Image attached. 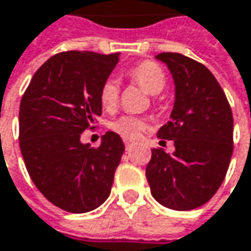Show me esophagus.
Masks as SVG:
<instances>
[{
    "mask_svg": "<svg viewBox=\"0 0 251 251\" xmlns=\"http://www.w3.org/2000/svg\"><path fill=\"white\" fill-rule=\"evenodd\" d=\"M124 142H125L126 150H129V148L133 145V141H130V139H127V138H125V139H124Z\"/></svg>",
    "mask_w": 251,
    "mask_h": 251,
    "instance_id": "34e87169",
    "label": "esophagus"
}]
</instances>
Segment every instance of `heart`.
Here are the masks:
<instances>
[{
  "instance_id": "b5f03b06",
  "label": "heart",
  "mask_w": 251,
  "mask_h": 251,
  "mask_svg": "<svg viewBox=\"0 0 251 251\" xmlns=\"http://www.w3.org/2000/svg\"><path fill=\"white\" fill-rule=\"evenodd\" d=\"M129 75L132 76L147 93L150 94H158L163 91L166 87V74L161 70L160 65L151 61H145L135 68L129 71ZM119 82L116 78L110 76L107 78L101 88H100V103L106 110H113L119 101ZM148 121L141 118V116H133V115H122L116 119H113L109 127L119 133L121 136L127 139H136L139 138L147 129H148Z\"/></svg>"
}]
</instances>
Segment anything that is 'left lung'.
Returning a JSON list of instances; mask_svg holds the SVG:
<instances>
[{"label":"left lung","mask_w":251,"mask_h":251,"mask_svg":"<svg viewBox=\"0 0 251 251\" xmlns=\"http://www.w3.org/2000/svg\"><path fill=\"white\" fill-rule=\"evenodd\" d=\"M155 58L169 67L175 81L170 121L157 132L175 142V152L154 148L145 175L158 203L190 211L205 205L226 178L232 155V113L224 90L205 65L173 52Z\"/></svg>","instance_id":"left-lung-1"}]
</instances>
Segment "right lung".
Instances as JSON below:
<instances>
[{
    "instance_id": "add662e5",
    "label": "right lung",
    "mask_w": 251,
    "mask_h": 251,
    "mask_svg": "<svg viewBox=\"0 0 251 251\" xmlns=\"http://www.w3.org/2000/svg\"><path fill=\"white\" fill-rule=\"evenodd\" d=\"M118 61L119 53H56L23 94L19 139L25 169L42 195L67 212L93 211L109 198L125 151L112 130L97 148L79 139L101 115L100 88Z\"/></svg>"
}]
</instances>
